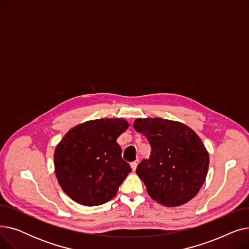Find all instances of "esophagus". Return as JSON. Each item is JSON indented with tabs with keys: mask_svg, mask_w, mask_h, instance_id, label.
Returning <instances> with one entry per match:
<instances>
[{
	"mask_svg": "<svg viewBox=\"0 0 249 249\" xmlns=\"http://www.w3.org/2000/svg\"><path fill=\"white\" fill-rule=\"evenodd\" d=\"M137 164H138V160H135V161L130 163V165H131V168H132L133 172H135V169H136V167H137Z\"/></svg>",
	"mask_w": 249,
	"mask_h": 249,
	"instance_id": "1",
	"label": "esophagus"
}]
</instances>
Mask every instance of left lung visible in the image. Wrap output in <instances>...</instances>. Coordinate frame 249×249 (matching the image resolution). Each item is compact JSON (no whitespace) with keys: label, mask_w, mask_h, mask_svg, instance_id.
<instances>
[{"label":"left lung","mask_w":249,"mask_h":249,"mask_svg":"<svg viewBox=\"0 0 249 249\" xmlns=\"http://www.w3.org/2000/svg\"><path fill=\"white\" fill-rule=\"evenodd\" d=\"M134 129L151 146L136 174L150 197L166 207L184 205L198 194L208 174L209 154L201 138L180 122L145 118L134 121Z\"/></svg>","instance_id":"1"}]
</instances>
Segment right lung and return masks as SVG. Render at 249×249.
Here are the masks:
<instances>
[{"mask_svg": "<svg viewBox=\"0 0 249 249\" xmlns=\"http://www.w3.org/2000/svg\"><path fill=\"white\" fill-rule=\"evenodd\" d=\"M129 124L124 119H98L71 128L54 151L55 175L74 202L99 206L113 199L132 171L116 142Z\"/></svg>", "mask_w": 249, "mask_h": 249, "instance_id": "add662e5", "label": "right lung"}]
</instances>
